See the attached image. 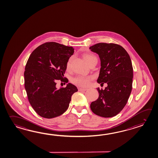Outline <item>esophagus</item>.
<instances>
[{"instance_id":"esophagus-1","label":"esophagus","mask_w":158,"mask_h":158,"mask_svg":"<svg viewBox=\"0 0 158 158\" xmlns=\"http://www.w3.org/2000/svg\"><path fill=\"white\" fill-rule=\"evenodd\" d=\"M86 90H87V88H79V91H85Z\"/></svg>"}]
</instances>
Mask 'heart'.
Segmentation results:
<instances>
[{"label": "heart", "instance_id": "obj_1", "mask_svg": "<svg viewBox=\"0 0 158 158\" xmlns=\"http://www.w3.org/2000/svg\"><path fill=\"white\" fill-rule=\"evenodd\" d=\"M83 58H84L85 62L87 64L89 63L92 60L97 59L96 57L92 54H84ZM68 64H69V63H68ZM91 79V77H82V76H79V77L74 78L73 79V82L74 84L77 85L79 87H85L89 84Z\"/></svg>", "mask_w": 158, "mask_h": 158}]
</instances>
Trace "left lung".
<instances>
[{
    "label": "left lung",
    "instance_id": "8db88e82",
    "mask_svg": "<svg viewBox=\"0 0 158 158\" xmlns=\"http://www.w3.org/2000/svg\"><path fill=\"white\" fill-rule=\"evenodd\" d=\"M89 49L98 54L101 62L98 83L108 84L105 89L97 88L98 98L90 108L98 116L112 117L123 110L129 98L133 78L131 60L125 49L115 44L98 43Z\"/></svg>",
    "mask_w": 158,
    "mask_h": 158
}]
</instances>
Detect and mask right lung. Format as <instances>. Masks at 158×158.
<instances>
[{"instance_id": "right-lung-1", "label": "right lung", "mask_w": 158, "mask_h": 158, "mask_svg": "<svg viewBox=\"0 0 158 158\" xmlns=\"http://www.w3.org/2000/svg\"><path fill=\"white\" fill-rule=\"evenodd\" d=\"M74 53L73 47L46 42L37 47L29 57L25 68V88L29 102L39 116L52 118L68 109L77 88L69 83L66 87L58 89L56 81L68 82L63 77Z\"/></svg>"}]
</instances>
